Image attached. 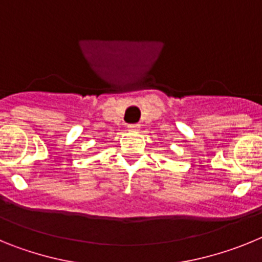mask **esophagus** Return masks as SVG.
Returning a JSON list of instances; mask_svg holds the SVG:
<instances>
[{
	"label": "esophagus",
	"mask_w": 262,
	"mask_h": 262,
	"mask_svg": "<svg viewBox=\"0 0 262 262\" xmlns=\"http://www.w3.org/2000/svg\"><path fill=\"white\" fill-rule=\"evenodd\" d=\"M128 128L129 129H139V128H140V124H138V123H129L128 124Z\"/></svg>",
	"instance_id": "34e87169"
}]
</instances>
